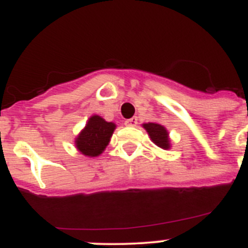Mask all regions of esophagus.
I'll return each mask as SVG.
<instances>
[{"label": "esophagus", "instance_id": "1", "mask_svg": "<svg viewBox=\"0 0 248 248\" xmlns=\"http://www.w3.org/2000/svg\"><path fill=\"white\" fill-rule=\"evenodd\" d=\"M124 124H125L126 126H135L138 124V119L137 118H130V119H126L125 122H124Z\"/></svg>", "mask_w": 248, "mask_h": 248}]
</instances>
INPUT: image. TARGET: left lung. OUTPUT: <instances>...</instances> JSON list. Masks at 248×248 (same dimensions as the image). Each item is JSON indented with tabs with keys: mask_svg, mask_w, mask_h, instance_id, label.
I'll use <instances>...</instances> for the list:
<instances>
[{
	"mask_svg": "<svg viewBox=\"0 0 248 248\" xmlns=\"http://www.w3.org/2000/svg\"><path fill=\"white\" fill-rule=\"evenodd\" d=\"M144 129L148 131L151 141L161 149H170V139H169V133L165 126L156 124V123H148L143 124Z\"/></svg>",
	"mask_w": 248,
	"mask_h": 248,
	"instance_id": "obj_1",
	"label": "left lung"
}]
</instances>
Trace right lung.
Wrapping results in <instances>:
<instances>
[{"label": "right lung", "mask_w": 248, "mask_h": 248, "mask_svg": "<svg viewBox=\"0 0 248 248\" xmlns=\"http://www.w3.org/2000/svg\"><path fill=\"white\" fill-rule=\"evenodd\" d=\"M115 124L105 122L99 115H92L85 128L76 138L77 149L85 156H98L110 141Z\"/></svg>", "instance_id": "right-lung-1"}]
</instances>
